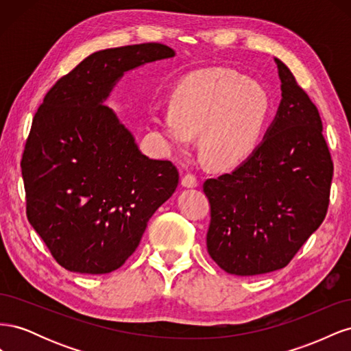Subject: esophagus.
I'll list each match as a JSON object with an SVG mask.
<instances>
[{
    "label": "esophagus",
    "instance_id": "1",
    "mask_svg": "<svg viewBox=\"0 0 351 351\" xmlns=\"http://www.w3.org/2000/svg\"><path fill=\"white\" fill-rule=\"evenodd\" d=\"M182 184L184 186V187H187V189H190V187H196L197 184H199V180H197V177L195 176V174H186L183 178H182Z\"/></svg>",
    "mask_w": 351,
    "mask_h": 351
}]
</instances>
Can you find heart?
<instances>
[{
  "label": "heart",
  "instance_id": "b5f03b06",
  "mask_svg": "<svg viewBox=\"0 0 351 351\" xmlns=\"http://www.w3.org/2000/svg\"><path fill=\"white\" fill-rule=\"evenodd\" d=\"M171 110L159 111L154 123L180 149L200 132V149L215 167H228L246 156L267 125L271 98L262 84L228 69L189 74L171 97Z\"/></svg>",
  "mask_w": 351,
  "mask_h": 351
}]
</instances>
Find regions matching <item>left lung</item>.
<instances>
[{
	"mask_svg": "<svg viewBox=\"0 0 351 351\" xmlns=\"http://www.w3.org/2000/svg\"><path fill=\"white\" fill-rule=\"evenodd\" d=\"M281 104L263 142L232 173L208 178L206 246L228 274L281 269L325 219L334 164L316 105L275 58Z\"/></svg>",
	"mask_w": 351,
	"mask_h": 351,
	"instance_id": "8db88e82",
	"label": "left lung"
}]
</instances>
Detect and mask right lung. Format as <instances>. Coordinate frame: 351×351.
Returning <instances> with one entry per match:
<instances>
[{
  "mask_svg": "<svg viewBox=\"0 0 351 351\" xmlns=\"http://www.w3.org/2000/svg\"><path fill=\"white\" fill-rule=\"evenodd\" d=\"M171 57L155 42L93 52L57 80L35 112L20 162L26 215L67 271L119 269L176 192V165L143 155L102 104L124 71Z\"/></svg>",
  "mask_w": 351,
  "mask_h": 351,
  "instance_id": "right-lung-1",
  "label": "right lung"
}]
</instances>
